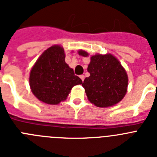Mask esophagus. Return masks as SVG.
<instances>
[{"mask_svg": "<svg viewBox=\"0 0 157 157\" xmlns=\"http://www.w3.org/2000/svg\"><path fill=\"white\" fill-rule=\"evenodd\" d=\"M79 77H80V78L82 79V82L84 81V79H85V76L83 75H80Z\"/></svg>", "mask_w": 157, "mask_h": 157, "instance_id": "1", "label": "esophagus"}]
</instances>
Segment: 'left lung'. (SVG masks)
I'll return each instance as SVG.
<instances>
[{"label":"left lung","instance_id":"left-lung-1","mask_svg":"<svg viewBox=\"0 0 157 157\" xmlns=\"http://www.w3.org/2000/svg\"><path fill=\"white\" fill-rule=\"evenodd\" d=\"M79 55L87 56L85 51ZM88 72L82 86L85 89L89 101L96 106L106 108L120 102L127 93L128 78L120 61L111 55L97 54L91 56Z\"/></svg>","mask_w":157,"mask_h":157}]
</instances>
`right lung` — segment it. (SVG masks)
<instances>
[{"mask_svg":"<svg viewBox=\"0 0 157 157\" xmlns=\"http://www.w3.org/2000/svg\"><path fill=\"white\" fill-rule=\"evenodd\" d=\"M82 81L65 63L63 48L58 45L41 54L31 69L30 86L36 98L48 105H57L67 98L73 86Z\"/></svg>","mask_w":157,"mask_h":157,"instance_id":"1","label":"right lung"}]
</instances>
